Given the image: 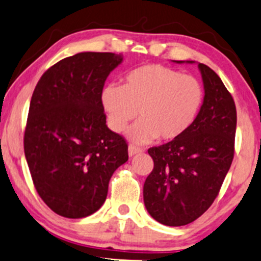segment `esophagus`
I'll list each match as a JSON object with an SVG mask.
<instances>
[{
  "instance_id": "1",
  "label": "esophagus",
  "mask_w": 261,
  "mask_h": 261,
  "mask_svg": "<svg viewBox=\"0 0 261 261\" xmlns=\"http://www.w3.org/2000/svg\"><path fill=\"white\" fill-rule=\"evenodd\" d=\"M141 149L140 148H137V147H135V146H133V145H130L128 146V155H130V157H134L135 154H139V153H141Z\"/></svg>"
}]
</instances>
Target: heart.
<instances>
[{
    "label": "heart",
    "mask_w": 261,
    "mask_h": 261,
    "mask_svg": "<svg viewBox=\"0 0 261 261\" xmlns=\"http://www.w3.org/2000/svg\"><path fill=\"white\" fill-rule=\"evenodd\" d=\"M100 99L108 125L115 133L124 131L139 113L141 120L128 130V137L145 145L157 137H180L196 119L203 92L195 77L145 65L128 72L121 87L107 86Z\"/></svg>",
    "instance_id": "heart-1"
}]
</instances>
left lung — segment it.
<instances>
[{
    "mask_svg": "<svg viewBox=\"0 0 261 261\" xmlns=\"http://www.w3.org/2000/svg\"><path fill=\"white\" fill-rule=\"evenodd\" d=\"M197 67L205 95L196 119L180 137L148 149L154 167L143 185V202L166 226H185L201 216L218 195L234 154V100L214 70Z\"/></svg>",
    "mask_w": 261,
    "mask_h": 261,
    "instance_id": "1",
    "label": "left lung"
}]
</instances>
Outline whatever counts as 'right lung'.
Returning <instances> with one entry per match:
<instances>
[{
  "mask_svg": "<svg viewBox=\"0 0 261 261\" xmlns=\"http://www.w3.org/2000/svg\"><path fill=\"white\" fill-rule=\"evenodd\" d=\"M122 59L89 51L66 58L41 76L32 95L25 160L39 196L62 217L98 211L114 172L128 160L126 141L107 126L100 99Z\"/></svg>",
  "mask_w": 261,
  "mask_h": 261,
  "instance_id": "add662e5",
  "label": "right lung"
}]
</instances>
